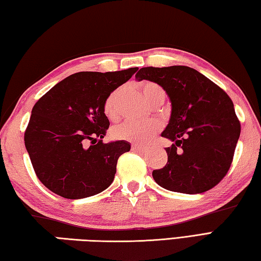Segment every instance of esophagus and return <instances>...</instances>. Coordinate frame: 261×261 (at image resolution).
Instances as JSON below:
<instances>
[{
  "label": "esophagus",
  "mask_w": 261,
  "mask_h": 261,
  "mask_svg": "<svg viewBox=\"0 0 261 261\" xmlns=\"http://www.w3.org/2000/svg\"><path fill=\"white\" fill-rule=\"evenodd\" d=\"M132 151L133 152H137V153H144L145 149H144V147H141V146H137V145H133L132 146Z\"/></svg>",
  "instance_id": "1"
}]
</instances>
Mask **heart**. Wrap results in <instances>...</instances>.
Returning a JSON list of instances; mask_svg holds the SVG:
<instances>
[{
	"instance_id": "b5f03b06",
	"label": "heart",
	"mask_w": 261,
	"mask_h": 261,
	"mask_svg": "<svg viewBox=\"0 0 261 261\" xmlns=\"http://www.w3.org/2000/svg\"><path fill=\"white\" fill-rule=\"evenodd\" d=\"M141 91L146 101L152 106H161L166 100V91L158 83L144 81L141 83ZM124 87L120 86L112 91L103 103V112L109 119H116L119 115V102ZM161 126L158 121L151 120L145 122L125 121L115 126L111 130L112 136L117 140L127 141L130 143L144 146L149 144L152 139L160 132Z\"/></svg>"
}]
</instances>
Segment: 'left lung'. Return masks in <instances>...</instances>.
<instances>
[{
    "mask_svg": "<svg viewBox=\"0 0 261 261\" xmlns=\"http://www.w3.org/2000/svg\"><path fill=\"white\" fill-rule=\"evenodd\" d=\"M135 77L158 83L171 102L169 124L161 136L173 144L166 147V166L152 173L156 184L186 194L215 188L229 170L241 133L227 93L186 66L145 67Z\"/></svg>",
    "mask_w": 261,
    "mask_h": 261,
    "instance_id": "1",
    "label": "left lung"
}]
</instances>
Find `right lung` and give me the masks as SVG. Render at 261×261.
Listing matches in <instances>:
<instances>
[{
	"mask_svg": "<svg viewBox=\"0 0 261 261\" xmlns=\"http://www.w3.org/2000/svg\"><path fill=\"white\" fill-rule=\"evenodd\" d=\"M137 69L76 72L35 103L24 145L38 179L53 193L83 199L114 181L118 158L130 145L126 141L102 142L110 125L103 103Z\"/></svg>",
	"mask_w": 261,
	"mask_h": 261,
	"instance_id": "1",
	"label": "right lung"
}]
</instances>
